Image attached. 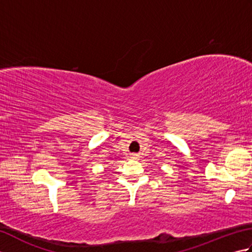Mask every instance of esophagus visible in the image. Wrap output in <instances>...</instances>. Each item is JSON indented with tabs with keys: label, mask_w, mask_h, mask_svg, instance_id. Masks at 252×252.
<instances>
[{
	"label": "esophagus",
	"mask_w": 252,
	"mask_h": 252,
	"mask_svg": "<svg viewBox=\"0 0 252 252\" xmlns=\"http://www.w3.org/2000/svg\"><path fill=\"white\" fill-rule=\"evenodd\" d=\"M133 158H134V159H136V158H137V156H136V155H133Z\"/></svg>",
	"instance_id": "obj_1"
}]
</instances>
